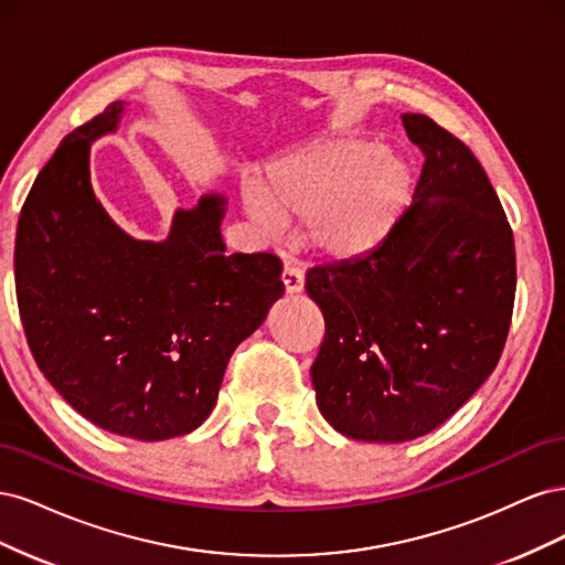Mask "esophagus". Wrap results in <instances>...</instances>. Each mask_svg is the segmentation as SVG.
Here are the masks:
<instances>
[{
  "instance_id": "1",
  "label": "esophagus",
  "mask_w": 565,
  "mask_h": 565,
  "mask_svg": "<svg viewBox=\"0 0 565 565\" xmlns=\"http://www.w3.org/2000/svg\"><path fill=\"white\" fill-rule=\"evenodd\" d=\"M282 285H285V292H287V295L301 292V289H303V273L299 270L297 264L285 262V268H282Z\"/></svg>"
}]
</instances>
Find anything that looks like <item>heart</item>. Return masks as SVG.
I'll list each match as a JSON object with an SVG mask.
<instances>
[{
	"mask_svg": "<svg viewBox=\"0 0 565 565\" xmlns=\"http://www.w3.org/2000/svg\"><path fill=\"white\" fill-rule=\"evenodd\" d=\"M409 172L401 158L358 139L301 143L273 162L245 193L259 228L276 235L280 221L306 224V237L339 262L377 249L409 198Z\"/></svg>",
	"mask_w": 565,
	"mask_h": 565,
	"instance_id": "obj_1",
	"label": "heart"
}]
</instances>
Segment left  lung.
<instances>
[{"label":"left lung","instance_id":"left-lung-1","mask_svg":"<svg viewBox=\"0 0 565 565\" xmlns=\"http://www.w3.org/2000/svg\"><path fill=\"white\" fill-rule=\"evenodd\" d=\"M403 127L424 156L413 204L363 259L306 270L324 318L318 407L367 443L452 417L498 365L516 295L514 233L481 162L431 117Z\"/></svg>","mask_w":565,"mask_h":565}]
</instances>
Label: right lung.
Listing matches in <instances>:
<instances>
[{"label": "right lung", "instance_id": "add662e5", "mask_svg": "<svg viewBox=\"0 0 565 565\" xmlns=\"http://www.w3.org/2000/svg\"><path fill=\"white\" fill-rule=\"evenodd\" d=\"M115 100L67 134L32 183L15 233V297L32 355L100 429L136 440L191 434L210 417L235 347L280 299L276 254H226V200L202 195L162 243L136 241L100 207L92 141Z\"/></svg>", "mask_w": 565, "mask_h": 565}]
</instances>
